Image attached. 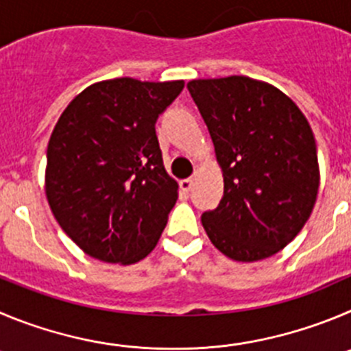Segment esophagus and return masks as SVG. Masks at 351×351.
<instances>
[{
  "label": "esophagus",
  "mask_w": 351,
  "mask_h": 351,
  "mask_svg": "<svg viewBox=\"0 0 351 351\" xmlns=\"http://www.w3.org/2000/svg\"><path fill=\"white\" fill-rule=\"evenodd\" d=\"M192 185H194V180L192 178H186V180H182V182H180V189H182L183 192H186V194L192 191Z\"/></svg>",
  "instance_id": "1"
}]
</instances>
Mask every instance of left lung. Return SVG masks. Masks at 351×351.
Here are the masks:
<instances>
[{
    "label": "left lung",
    "instance_id": "1",
    "mask_svg": "<svg viewBox=\"0 0 351 351\" xmlns=\"http://www.w3.org/2000/svg\"><path fill=\"white\" fill-rule=\"evenodd\" d=\"M223 175V197L201 221L230 260L274 256L301 232L319 195L313 131L279 88L245 76L192 80Z\"/></svg>",
    "mask_w": 351,
    "mask_h": 351
}]
</instances>
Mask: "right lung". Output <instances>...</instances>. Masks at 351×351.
Returning <instances> with one entry per match:
<instances>
[{
    "label": "right lung",
    "instance_id": "obj_1",
    "mask_svg": "<svg viewBox=\"0 0 351 351\" xmlns=\"http://www.w3.org/2000/svg\"><path fill=\"white\" fill-rule=\"evenodd\" d=\"M182 90V80L98 81L58 117L45 192L62 230L88 256L131 265L156 247L178 199L156 121Z\"/></svg>",
    "mask_w": 351,
    "mask_h": 351
}]
</instances>
